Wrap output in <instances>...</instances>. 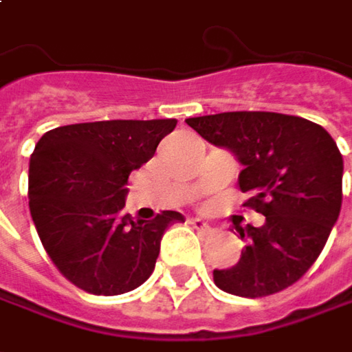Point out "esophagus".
I'll use <instances>...</instances> for the list:
<instances>
[{
    "mask_svg": "<svg viewBox=\"0 0 352 352\" xmlns=\"http://www.w3.org/2000/svg\"><path fill=\"white\" fill-rule=\"evenodd\" d=\"M190 223H192V228H194V230H198V232H202V234L212 232V226H210L206 220H202V218H192Z\"/></svg>",
    "mask_w": 352,
    "mask_h": 352,
    "instance_id": "1",
    "label": "esophagus"
}]
</instances>
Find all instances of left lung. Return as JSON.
<instances>
[{"label": "left lung", "mask_w": 352, "mask_h": 352, "mask_svg": "<svg viewBox=\"0 0 352 352\" xmlns=\"http://www.w3.org/2000/svg\"><path fill=\"white\" fill-rule=\"evenodd\" d=\"M186 122L208 142L232 150L245 208L263 226H236L245 241L214 283L239 297H265L301 279L323 252L343 202V156L331 134L307 118L261 111L194 116Z\"/></svg>", "instance_id": "left-lung-1"}]
</instances>
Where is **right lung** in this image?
Returning a JSON list of instances; mask_svg holds the SVG:
<instances>
[{
  "mask_svg": "<svg viewBox=\"0 0 352 352\" xmlns=\"http://www.w3.org/2000/svg\"><path fill=\"white\" fill-rule=\"evenodd\" d=\"M176 118L98 120L45 132L29 160V210L45 252L79 289L120 295L154 272L168 226L184 221L166 210L154 220L124 212L126 182L154 156Z\"/></svg>",
  "mask_w": 352,
  "mask_h": 352,
  "instance_id": "1",
  "label": "right lung"
}]
</instances>
